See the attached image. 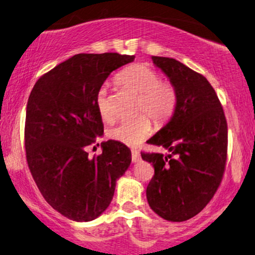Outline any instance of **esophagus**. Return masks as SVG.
<instances>
[{
  "instance_id": "1",
  "label": "esophagus",
  "mask_w": 255,
  "mask_h": 255,
  "mask_svg": "<svg viewBox=\"0 0 255 255\" xmlns=\"http://www.w3.org/2000/svg\"><path fill=\"white\" fill-rule=\"evenodd\" d=\"M139 159H140L139 151H137L136 148H131V160H133V163L137 162Z\"/></svg>"
}]
</instances>
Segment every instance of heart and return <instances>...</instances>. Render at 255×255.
I'll return each mask as SVG.
<instances>
[{
  "label": "heart",
  "mask_w": 255,
  "mask_h": 255,
  "mask_svg": "<svg viewBox=\"0 0 255 255\" xmlns=\"http://www.w3.org/2000/svg\"><path fill=\"white\" fill-rule=\"evenodd\" d=\"M118 79L125 89L136 93L134 113L142 114L116 124L109 129V136L115 141L134 146L150 135L152 124L148 116L158 126L164 125L171 118L177 105V90L171 81L159 80L158 72L146 63L128 67L120 73ZM96 107L104 121L110 122L115 118L107 87L98 90Z\"/></svg>",
  "instance_id": "1"
}]
</instances>
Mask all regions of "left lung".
Instances as JSON below:
<instances>
[{"mask_svg": "<svg viewBox=\"0 0 255 255\" xmlns=\"http://www.w3.org/2000/svg\"><path fill=\"white\" fill-rule=\"evenodd\" d=\"M177 90V105L170 121L148 144L170 153L141 152L152 163L146 198L159 217L183 222L210 203L223 178L228 150V126L211 84L175 58L152 56Z\"/></svg>", "mask_w": 255, "mask_h": 255, "instance_id": "left-lung-1", "label": "left lung"}]
</instances>
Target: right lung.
<instances>
[{"label": "right lung", "mask_w": 255, "mask_h": 255, "mask_svg": "<svg viewBox=\"0 0 255 255\" xmlns=\"http://www.w3.org/2000/svg\"><path fill=\"white\" fill-rule=\"evenodd\" d=\"M134 58L118 52L74 55L38 79L28 97V168L48 204L72 221L101 216L131 162L129 148L115 140L102 142V153L93 158L86 147L104 133L98 90L111 72Z\"/></svg>", "instance_id": "1"}]
</instances>
